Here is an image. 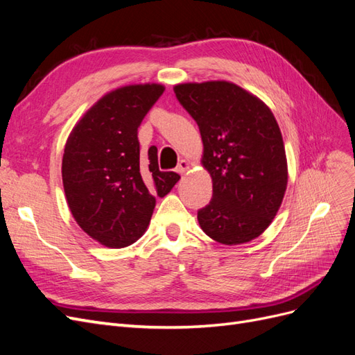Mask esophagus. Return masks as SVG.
Returning <instances> with one entry per match:
<instances>
[{
	"label": "esophagus",
	"instance_id": "esophagus-1",
	"mask_svg": "<svg viewBox=\"0 0 355 355\" xmlns=\"http://www.w3.org/2000/svg\"><path fill=\"white\" fill-rule=\"evenodd\" d=\"M188 168H189V161L188 159H180L178 167H176L178 173H180V175H184Z\"/></svg>",
	"mask_w": 355,
	"mask_h": 355
}]
</instances>
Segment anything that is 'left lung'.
<instances>
[{
	"instance_id": "1",
	"label": "left lung",
	"mask_w": 355,
	"mask_h": 355,
	"mask_svg": "<svg viewBox=\"0 0 355 355\" xmlns=\"http://www.w3.org/2000/svg\"><path fill=\"white\" fill-rule=\"evenodd\" d=\"M176 98L194 118L202 141L201 164L213 197L198 210L210 239L235 245L270 227L287 188V159L280 127L254 94L230 81L175 85Z\"/></svg>"
}]
</instances>
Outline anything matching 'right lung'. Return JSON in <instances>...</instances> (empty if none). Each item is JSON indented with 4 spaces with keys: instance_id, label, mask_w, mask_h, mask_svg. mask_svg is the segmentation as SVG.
<instances>
[{
    "instance_id": "add662e5",
    "label": "right lung",
    "mask_w": 355,
    "mask_h": 355,
    "mask_svg": "<svg viewBox=\"0 0 355 355\" xmlns=\"http://www.w3.org/2000/svg\"><path fill=\"white\" fill-rule=\"evenodd\" d=\"M164 92L132 84L106 93L75 124L62 159L69 210L80 228L105 247L121 249L145 234L155 197L180 176L159 171L157 148L141 154L137 128Z\"/></svg>"
}]
</instances>
